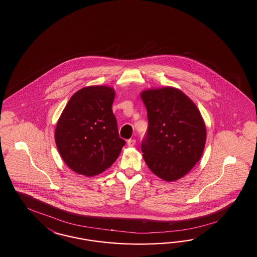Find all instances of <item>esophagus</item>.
I'll use <instances>...</instances> for the list:
<instances>
[{"mask_svg":"<svg viewBox=\"0 0 257 257\" xmlns=\"http://www.w3.org/2000/svg\"><path fill=\"white\" fill-rule=\"evenodd\" d=\"M135 144H136V140H135V139H130V140L127 141V145H128L129 147H133Z\"/></svg>","mask_w":257,"mask_h":257,"instance_id":"34e87169","label":"esophagus"}]
</instances>
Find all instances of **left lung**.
Instances as JSON below:
<instances>
[{"mask_svg":"<svg viewBox=\"0 0 257 257\" xmlns=\"http://www.w3.org/2000/svg\"><path fill=\"white\" fill-rule=\"evenodd\" d=\"M147 110V137L142 144L149 169L166 182L187 174L200 161L206 140L203 116L193 102L174 87L141 92Z\"/></svg>","mask_w":257,"mask_h":257,"instance_id":"left-lung-1","label":"left lung"}]
</instances>
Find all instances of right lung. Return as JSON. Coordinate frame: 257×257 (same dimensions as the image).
<instances>
[{"instance_id": "1", "label": "right lung", "mask_w": 257, "mask_h": 257, "mask_svg": "<svg viewBox=\"0 0 257 257\" xmlns=\"http://www.w3.org/2000/svg\"><path fill=\"white\" fill-rule=\"evenodd\" d=\"M114 90L88 86L75 92L57 121L54 138L63 161L86 177L100 174L115 162L126 144L112 110Z\"/></svg>"}]
</instances>
